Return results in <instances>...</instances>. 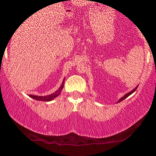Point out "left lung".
Instances as JSON below:
<instances>
[{
    "label": "left lung",
    "mask_w": 156,
    "mask_h": 156,
    "mask_svg": "<svg viewBox=\"0 0 156 156\" xmlns=\"http://www.w3.org/2000/svg\"><path fill=\"white\" fill-rule=\"evenodd\" d=\"M136 89H137V87H136V88H135V89H133V90H132V91H131V92H130L129 93H128V94H125V95L124 97H122V98H121V99H120V100H119V101H118V103H119V102L122 101H123V100H124V99H125V98H128V96H129V95H130V94H132V93H133V92H135V91H136Z\"/></svg>",
    "instance_id": "8db88e82"
}]
</instances>
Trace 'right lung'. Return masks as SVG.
<instances>
[{
	"mask_svg": "<svg viewBox=\"0 0 156 156\" xmlns=\"http://www.w3.org/2000/svg\"><path fill=\"white\" fill-rule=\"evenodd\" d=\"M64 79L62 82V84L61 85V87H59V89H58L57 91H55L54 93L53 94H49V95L47 96H36V95H32V94H29V97L33 98V99L37 100V101H44V102H48L51 101L53 99H54L55 98H56L57 96H58L60 94L61 92H62V89L64 88Z\"/></svg>",
	"mask_w": 156,
	"mask_h": 156,
	"instance_id": "right-lung-1",
	"label": "right lung"
}]
</instances>
